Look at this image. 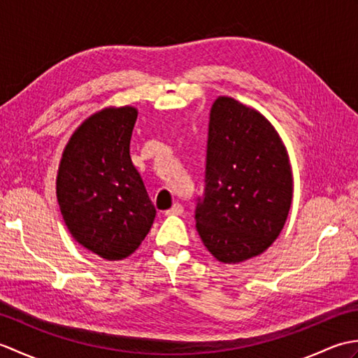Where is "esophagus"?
<instances>
[{"instance_id":"obj_1","label":"esophagus","mask_w":358,"mask_h":358,"mask_svg":"<svg viewBox=\"0 0 358 358\" xmlns=\"http://www.w3.org/2000/svg\"><path fill=\"white\" fill-rule=\"evenodd\" d=\"M183 210H185V208L181 206L180 203H175L171 209H167V210L164 212V214H166V215H181V214H183Z\"/></svg>"}]
</instances>
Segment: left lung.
Segmentation results:
<instances>
[{
	"label": "left lung",
	"instance_id": "obj_1",
	"mask_svg": "<svg viewBox=\"0 0 358 358\" xmlns=\"http://www.w3.org/2000/svg\"><path fill=\"white\" fill-rule=\"evenodd\" d=\"M292 203L283 141L262 113L220 96L209 115L204 192L196 231L222 263L260 255L278 237Z\"/></svg>",
	"mask_w": 358,
	"mask_h": 358
}]
</instances>
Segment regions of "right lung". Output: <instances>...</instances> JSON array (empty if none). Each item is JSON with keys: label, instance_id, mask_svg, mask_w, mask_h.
<instances>
[{"label": "right lung", "instance_id": "add662e5", "mask_svg": "<svg viewBox=\"0 0 358 358\" xmlns=\"http://www.w3.org/2000/svg\"><path fill=\"white\" fill-rule=\"evenodd\" d=\"M135 108L104 109L71 136L57 178L67 229L106 260H121L141 245L155 218L141 175L131 159Z\"/></svg>", "mask_w": 358, "mask_h": 358}]
</instances>
